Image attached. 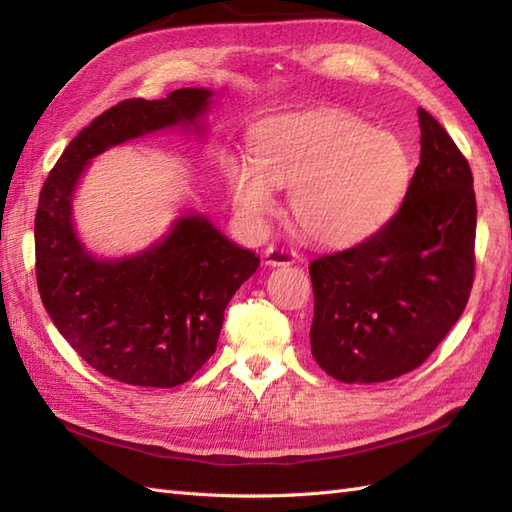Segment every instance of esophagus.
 Segmentation results:
<instances>
[{
  "label": "esophagus",
  "mask_w": 512,
  "mask_h": 512,
  "mask_svg": "<svg viewBox=\"0 0 512 512\" xmlns=\"http://www.w3.org/2000/svg\"><path fill=\"white\" fill-rule=\"evenodd\" d=\"M295 262H297L295 250L281 248V246H275V244H270L264 250V264L266 266H290V264H295Z\"/></svg>",
  "instance_id": "34e87169"
}]
</instances>
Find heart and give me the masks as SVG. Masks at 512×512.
<instances>
[{
	"mask_svg": "<svg viewBox=\"0 0 512 512\" xmlns=\"http://www.w3.org/2000/svg\"><path fill=\"white\" fill-rule=\"evenodd\" d=\"M224 178L246 222L262 224L275 209V187H292L288 206L301 231L321 244L347 246L396 213L411 162L394 134L354 114L323 110L262 127L255 158H226Z\"/></svg>",
	"mask_w": 512,
	"mask_h": 512,
	"instance_id": "b5f03b06",
	"label": "heart"
}]
</instances>
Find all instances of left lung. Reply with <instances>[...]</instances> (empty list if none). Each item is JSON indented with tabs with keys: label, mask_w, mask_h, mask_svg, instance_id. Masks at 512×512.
Wrapping results in <instances>:
<instances>
[{
	"label": "left lung",
	"mask_w": 512,
	"mask_h": 512,
	"mask_svg": "<svg viewBox=\"0 0 512 512\" xmlns=\"http://www.w3.org/2000/svg\"><path fill=\"white\" fill-rule=\"evenodd\" d=\"M418 121L420 165L396 215L365 242L310 264L312 356L341 383H383L420 367L471 295L473 173L422 107Z\"/></svg>",
	"instance_id": "left-lung-1"
}]
</instances>
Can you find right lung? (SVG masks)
<instances>
[{"instance_id": "obj_1", "label": "right lung", "mask_w": 512, "mask_h": 512, "mask_svg": "<svg viewBox=\"0 0 512 512\" xmlns=\"http://www.w3.org/2000/svg\"><path fill=\"white\" fill-rule=\"evenodd\" d=\"M211 92L182 88L167 99H127L96 116L65 147L43 182L35 217V268L52 323L96 372L140 387H176L215 352L224 310L259 257L235 246L202 215H187L145 253L94 259L72 226V191L107 147L176 123H193Z\"/></svg>"}]
</instances>
